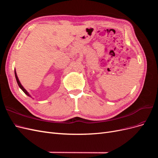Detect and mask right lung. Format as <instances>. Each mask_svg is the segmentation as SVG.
<instances>
[{
  "label": "right lung",
  "instance_id": "add662e5",
  "mask_svg": "<svg viewBox=\"0 0 158 158\" xmlns=\"http://www.w3.org/2000/svg\"><path fill=\"white\" fill-rule=\"evenodd\" d=\"M14 74H15V77H16V82H17V83H18V85H19V87H20V88L23 91V92H24L27 96H29V97H30V98H32L31 96V95L27 92V91L23 87V85L21 84V83H20V80H19V79H18V76H17V74H16V70H14Z\"/></svg>",
  "mask_w": 158,
  "mask_h": 158
}]
</instances>
